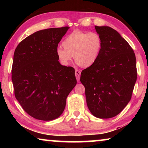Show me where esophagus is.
Masks as SVG:
<instances>
[{
    "label": "esophagus",
    "instance_id": "esophagus-1",
    "mask_svg": "<svg viewBox=\"0 0 148 148\" xmlns=\"http://www.w3.org/2000/svg\"><path fill=\"white\" fill-rule=\"evenodd\" d=\"M80 74H81V72L78 71V70H76V71H75V75H76V77L77 81H79V80Z\"/></svg>",
    "mask_w": 148,
    "mask_h": 148
}]
</instances>
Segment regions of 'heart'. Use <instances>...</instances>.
Wrapping results in <instances>:
<instances>
[{"label": "heart", "mask_w": 148, "mask_h": 148, "mask_svg": "<svg viewBox=\"0 0 148 148\" xmlns=\"http://www.w3.org/2000/svg\"><path fill=\"white\" fill-rule=\"evenodd\" d=\"M63 48L57 47L56 55L59 62L67 66L74 57L79 66L87 68L97 61L102 47V39L95 32L74 31L62 42Z\"/></svg>", "instance_id": "1"}]
</instances>
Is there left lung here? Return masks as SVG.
Segmentation results:
<instances>
[{"label": "left lung", "mask_w": 148, "mask_h": 148, "mask_svg": "<svg viewBox=\"0 0 148 148\" xmlns=\"http://www.w3.org/2000/svg\"><path fill=\"white\" fill-rule=\"evenodd\" d=\"M102 39L97 61L81 72L87 107L94 116L108 119L119 114L131 101L137 78L136 57L116 30L95 26Z\"/></svg>", "instance_id": "8db88e82"}]
</instances>
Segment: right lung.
<instances>
[{
	"label": "right lung",
	"instance_id": "1",
	"mask_svg": "<svg viewBox=\"0 0 148 148\" xmlns=\"http://www.w3.org/2000/svg\"><path fill=\"white\" fill-rule=\"evenodd\" d=\"M69 27L34 32L18 44L14 54V94L29 116L43 121L58 118L77 81L74 69L62 66L56 49Z\"/></svg>",
	"mask_w": 148,
	"mask_h": 148
}]
</instances>
